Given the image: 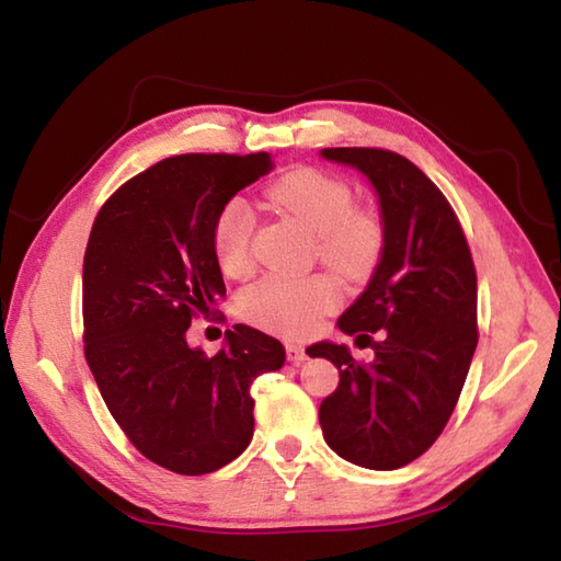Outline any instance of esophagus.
<instances>
[{
    "label": "esophagus",
    "instance_id": "esophagus-1",
    "mask_svg": "<svg viewBox=\"0 0 561 561\" xmlns=\"http://www.w3.org/2000/svg\"><path fill=\"white\" fill-rule=\"evenodd\" d=\"M286 358H289L294 366H301V363L306 360V348L301 344L289 342V344H286Z\"/></svg>",
    "mask_w": 561,
    "mask_h": 561
}]
</instances>
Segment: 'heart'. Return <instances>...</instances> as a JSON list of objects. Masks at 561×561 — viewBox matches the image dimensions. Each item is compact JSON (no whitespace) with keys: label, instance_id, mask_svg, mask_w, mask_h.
<instances>
[{"label":"heart","instance_id":"b5f03b06","mask_svg":"<svg viewBox=\"0 0 561 561\" xmlns=\"http://www.w3.org/2000/svg\"><path fill=\"white\" fill-rule=\"evenodd\" d=\"M277 210L291 215L316 237L318 255L348 277H363L382 251L377 217L354 207V191L346 181L318 169L301 167L284 174L265 191ZM255 217L241 198L221 205L213 227L215 257L225 275H243L251 267V237ZM342 298V284L330 272L308 277L267 275L241 296L243 316L286 336H301L316 328Z\"/></svg>","mask_w":561,"mask_h":561}]
</instances>
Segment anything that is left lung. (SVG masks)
Here are the masks:
<instances>
[{"instance_id": "left-lung-1", "label": "left lung", "mask_w": 561, "mask_h": 561, "mask_svg": "<svg viewBox=\"0 0 561 561\" xmlns=\"http://www.w3.org/2000/svg\"><path fill=\"white\" fill-rule=\"evenodd\" d=\"M320 158L366 176L382 219L380 260L336 320L375 358L360 366L334 342L306 348L340 370L318 411L322 437L351 463L394 471L433 445L459 401L478 344L476 267L457 215L413 162L377 148Z\"/></svg>"}]
</instances>
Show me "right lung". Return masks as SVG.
Here are the masks:
<instances>
[{
  "label": "right lung",
  "instance_id": "add662e5",
  "mask_svg": "<svg viewBox=\"0 0 561 561\" xmlns=\"http://www.w3.org/2000/svg\"><path fill=\"white\" fill-rule=\"evenodd\" d=\"M270 152L176 154L102 205L83 260L85 360L100 394L142 457L181 476L227 466L253 437L251 385L279 370V340L227 330L215 356L191 346V320L227 296L213 227Z\"/></svg>",
  "mask_w": 561,
  "mask_h": 561
}]
</instances>
